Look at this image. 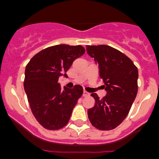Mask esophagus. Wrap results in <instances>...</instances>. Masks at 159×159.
I'll return each mask as SVG.
<instances>
[{
  "label": "esophagus",
  "mask_w": 159,
  "mask_h": 159,
  "mask_svg": "<svg viewBox=\"0 0 159 159\" xmlns=\"http://www.w3.org/2000/svg\"><path fill=\"white\" fill-rule=\"evenodd\" d=\"M83 96H84V97H88V96H89V93L84 91V93H83Z\"/></svg>",
  "instance_id": "34e87169"
}]
</instances>
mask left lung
<instances>
[{
  "instance_id": "8db88e82",
  "label": "left lung",
  "mask_w": 159,
  "mask_h": 159,
  "mask_svg": "<svg viewBox=\"0 0 159 159\" xmlns=\"http://www.w3.org/2000/svg\"><path fill=\"white\" fill-rule=\"evenodd\" d=\"M87 52L99 68V76L107 95L88 111V119L95 128L110 130L117 127L128 115L138 92L139 71L130 58L108 45H87Z\"/></svg>"
}]
</instances>
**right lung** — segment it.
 <instances>
[{"label": "right lung", "mask_w": 159, "mask_h": 159, "mask_svg": "<svg viewBox=\"0 0 159 159\" xmlns=\"http://www.w3.org/2000/svg\"><path fill=\"white\" fill-rule=\"evenodd\" d=\"M81 45L58 44L43 49L32 57L25 72V93L33 116L42 127L59 130L69 121L73 108L83 94V88H60L59 77L83 56Z\"/></svg>", "instance_id": "right-lung-1"}]
</instances>
